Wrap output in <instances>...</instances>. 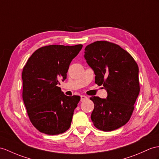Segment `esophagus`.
Wrapping results in <instances>:
<instances>
[{
	"instance_id": "esophagus-1",
	"label": "esophagus",
	"mask_w": 159,
	"mask_h": 159,
	"mask_svg": "<svg viewBox=\"0 0 159 159\" xmlns=\"http://www.w3.org/2000/svg\"><path fill=\"white\" fill-rule=\"evenodd\" d=\"M88 100L87 96H84V95L81 96V101L83 102V101H85V100Z\"/></svg>"
}]
</instances>
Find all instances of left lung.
<instances>
[{
    "label": "left lung",
    "mask_w": 159,
    "mask_h": 159,
    "mask_svg": "<svg viewBox=\"0 0 159 159\" xmlns=\"http://www.w3.org/2000/svg\"><path fill=\"white\" fill-rule=\"evenodd\" d=\"M84 53L95 83L107 92L106 98H90L94 104L92 121L100 130L117 129L128 122L140 92L138 65L126 50L107 41L88 45Z\"/></svg>",
    "instance_id": "1"
}]
</instances>
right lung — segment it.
Segmentation results:
<instances>
[{
  "label": "right lung",
  "instance_id": "obj_1",
  "mask_svg": "<svg viewBox=\"0 0 159 159\" xmlns=\"http://www.w3.org/2000/svg\"><path fill=\"white\" fill-rule=\"evenodd\" d=\"M82 46L50 45L40 48L23 69V100L30 121L42 133L57 135L70 127L80 96H66L58 85L67 78L69 65Z\"/></svg>",
  "mask_w": 159,
  "mask_h": 159
}]
</instances>
